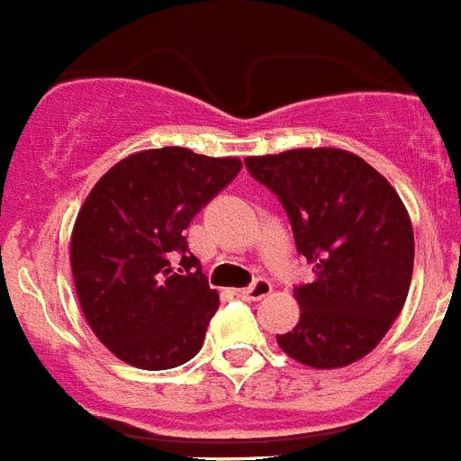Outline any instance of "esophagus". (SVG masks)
Listing matches in <instances>:
<instances>
[{
  "instance_id": "esophagus-1",
  "label": "esophagus",
  "mask_w": 461,
  "mask_h": 461,
  "mask_svg": "<svg viewBox=\"0 0 461 461\" xmlns=\"http://www.w3.org/2000/svg\"><path fill=\"white\" fill-rule=\"evenodd\" d=\"M271 290H274V285H271L267 278H257L249 288L238 290V297H242V300H248V302H259L264 300V297H268Z\"/></svg>"
}]
</instances>
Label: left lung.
Instances as JSON below:
<instances>
[{
	"label": "left lung",
	"mask_w": 461,
	"mask_h": 461,
	"mask_svg": "<svg viewBox=\"0 0 461 461\" xmlns=\"http://www.w3.org/2000/svg\"><path fill=\"white\" fill-rule=\"evenodd\" d=\"M245 167L278 194L314 267V281L294 288L300 321L276 335L281 349L314 369L366 357L402 312L414 271V230L395 187L335 147L248 157Z\"/></svg>",
	"instance_id": "obj_1"
}]
</instances>
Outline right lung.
Listing matches in <instances>:
<instances>
[{
    "instance_id": "right-lung-1",
    "label": "right lung",
    "mask_w": 461,
    "mask_h": 461,
    "mask_svg": "<svg viewBox=\"0 0 461 461\" xmlns=\"http://www.w3.org/2000/svg\"><path fill=\"white\" fill-rule=\"evenodd\" d=\"M240 168L238 157L161 147L121 159L90 190L71 235L73 283L85 321L121 362L161 371L200 352L219 293L185 228Z\"/></svg>"
}]
</instances>
